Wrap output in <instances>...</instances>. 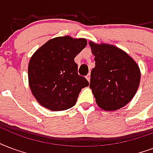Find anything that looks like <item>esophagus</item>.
Masks as SVG:
<instances>
[{"mask_svg": "<svg viewBox=\"0 0 153 153\" xmlns=\"http://www.w3.org/2000/svg\"><path fill=\"white\" fill-rule=\"evenodd\" d=\"M86 79H87L88 82H90V73H89V74H88V75L86 76Z\"/></svg>", "mask_w": 153, "mask_h": 153, "instance_id": "1", "label": "esophagus"}]
</instances>
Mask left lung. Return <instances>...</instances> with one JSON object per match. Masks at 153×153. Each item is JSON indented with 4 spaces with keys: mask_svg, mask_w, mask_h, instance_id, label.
<instances>
[{
    "mask_svg": "<svg viewBox=\"0 0 153 153\" xmlns=\"http://www.w3.org/2000/svg\"><path fill=\"white\" fill-rule=\"evenodd\" d=\"M95 56L89 87L98 106L106 111L119 109L136 94L140 80L139 67L127 53L110 45L90 42Z\"/></svg>",
    "mask_w": 153,
    "mask_h": 153,
    "instance_id": "obj_1",
    "label": "left lung"
}]
</instances>
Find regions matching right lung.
Here are the masks:
<instances>
[{
	"instance_id": "add662e5",
	"label": "right lung",
	"mask_w": 153,
	"mask_h": 153,
	"mask_svg": "<svg viewBox=\"0 0 153 153\" xmlns=\"http://www.w3.org/2000/svg\"><path fill=\"white\" fill-rule=\"evenodd\" d=\"M85 39L60 36L46 42L28 64V82L36 100L52 111L70 108L83 88L89 85L78 74L74 58L85 48Z\"/></svg>"
}]
</instances>
